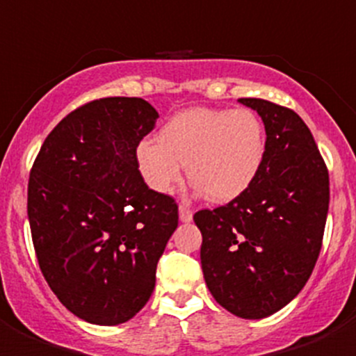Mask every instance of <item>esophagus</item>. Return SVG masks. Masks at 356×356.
<instances>
[{"mask_svg":"<svg viewBox=\"0 0 356 356\" xmlns=\"http://www.w3.org/2000/svg\"><path fill=\"white\" fill-rule=\"evenodd\" d=\"M180 219L184 222L193 221V210H191V207L188 205H185V203H181L180 205Z\"/></svg>","mask_w":356,"mask_h":356,"instance_id":"obj_1","label":"esophagus"}]
</instances>
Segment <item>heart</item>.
I'll return each mask as SVG.
<instances>
[{"instance_id":"b5f03b06","label":"heart","mask_w":356,"mask_h":356,"mask_svg":"<svg viewBox=\"0 0 356 356\" xmlns=\"http://www.w3.org/2000/svg\"><path fill=\"white\" fill-rule=\"evenodd\" d=\"M266 159V130L248 108H188L172 115L159 143L140 140L137 163L153 191L171 194L188 178L210 201L228 203L246 193Z\"/></svg>"}]
</instances>
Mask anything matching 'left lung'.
Listing matches in <instances>:
<instances>
[{"mask_svg": "<svg viewBox=\"0 0 356 356\" xmlns=\"http://www.w3.org/2000/svg\"><path fill=\"white\" fill-rule=\"evenodd\" d=\"M266 127V159L246 193L194 213L207 287L228 312L262 319L291 303L316 267L330 203L328 168L303 119L241 97Z\"/></svg>", "mask_w": 356, "mask_h": 356, "instance_id": "obj_1", "label": "left lung"}]
</instances>
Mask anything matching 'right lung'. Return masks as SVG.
Returning a JSON list of instances; mask_svg holds the SVG:
<instances>
[{"instance_id": "right-lung-1", "label": "right lung", "mask_w": 356, "mask_h": 356, "mask_svg": "<svg viewBox=\"0 0 356 356\" xmlns=\"http://www.w3.org/2000/svg\"><path fill=\"white\" fill-rule=\"evenodd\" d=\"M159 112L143 97H102L46 137L28 180L37 260L60 303L92 325L127 323L155 289L178 226L175 197L151 191L137 146Z\"/></svg>"}]
</instances>
